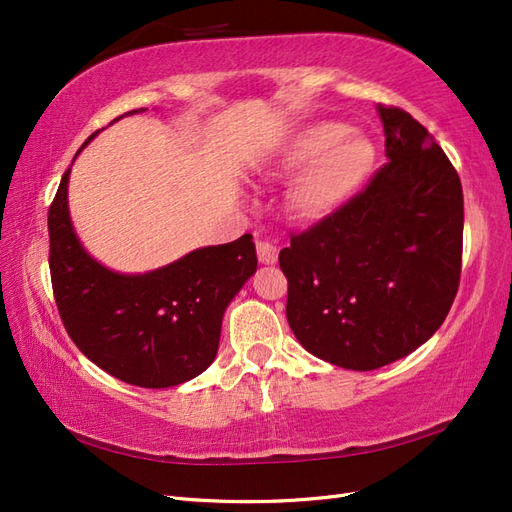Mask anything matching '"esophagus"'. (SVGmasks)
I'll list each match as a JSON object with an SVG mask.
<instances>
[{
	"label": "esophagus",
	"instance_id": "esophagus-1",
	"mask_svg": "<svg viewBox=\"0 0 512 512\" xmlns=\"http://www.w3.org/2000/svg\"><path fill=\"white\" fill-rule=\"evenodd\" d=\"M277 252L280 250H277V245L273 241L256 237V254L262 265H273V262H277Z\"/></svg>",
	"mask_w": 512,
	"mask_h": 512
}]
</instances>
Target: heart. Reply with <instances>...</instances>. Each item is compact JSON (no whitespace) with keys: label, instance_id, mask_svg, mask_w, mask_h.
<instances>
[{"label":"heart","instance_id":"1","mask_svg":"<svg viewBox=\"0 0 512 512\" xmlns=\"http://www.w3.org/2000/svg\"><path fill=\"white\" fill-rule=\"evenodd\" d=\"M374 160V145L342 123L314 121L294 132L282 151L286 170L303 168L288 190L290 211L301 220L329 215L359 190Z\"/></svg>","mask_w":512,"mask_h":512}]
</instances>
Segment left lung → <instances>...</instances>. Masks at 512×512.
<instances>
[{
	"label": "left lung",
	"instance_id": "left-lung-1",
	"mask_svg": "<svg viewBox=\"0 0 512 512\" xmlns=\"http://www.w3.org/2000/svg\"><path fill=\"white\" fill-rule=\"evenodd\" d=\"M386 162L365 188L280 252L286 318L318 359L369 371L440 329L461 277L463 192L427 128L378 106Z\"/></svg>",
	"mask_w": 512,
	"mask_h": 512
}]
</instances>
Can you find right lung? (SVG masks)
Segmentation results:
<instances>
[{"label":"right lung","mask_w":512,"mask_h":512,"mask_svg":"<svg viewBox=\"0 0 512 512\" xmlns=\"http://www.w3.org/2000/svg\"><path fill=\"white\" fill-rule=\"evenodd\" d=\"M68 175L70 168L49 207V267L59 316L76 348L106 374L143 389L203 374L218 354L224 309L256 271L252 235L200 247L145 275H119L76 239Z\"/></svg>","instance_id":"add662e5"}]
</instances>
